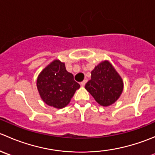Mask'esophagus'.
Here are the masks:
<instances>
[{
	"label": "esophagus",
	"instance_id": "obj_1",
	"mask_svg": "<svg viewBox=\"0 0 155 155\" xmlns=\"http://www.w3.org/2000/svg\"><path fill=\"white\" fill-rule=\"evenodd\" d=\"M86 82H87V79H85V80H83L82 82H81V85H82V86H84V85L86 84Z\"/></svg>",
	"mask_w": 155,
	"mask_h": 155
}]
</instances>
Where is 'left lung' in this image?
I'll list each match as a JSON object with an SVG mask.
<instances>
[{"instance_id":"left-lung-1","label":"left lung","mask_w":155,"mask_h":155,"mask_svg":"<svg viewBox=\"0 0 155 155\" xmlns=\"http://www.w3.org/2000/svg\"><path fill=\"white\" fill-rule=\"evenodd\" d=\"M85 87L100 105L108 107L121 96L124 82L113 66L104 61L92 70L91 79Z\"/></svg>"}]
</instances>
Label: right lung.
Returning a JSON list of instances; mask_svg holds the SVG:
<instances>
[{"label": "right lung", "instance_id": "add662e5", "mask_svg": "<svg viewBox=\"0 0 155 155\" xmlns=\"http://www.w3.org/2000/svg\"><path fill=\"white\" fill-rule=\"evenodd\" d=\"M37 87L47 105L62 109L68 105L80 85L74 80L73 75L67 71L64 63L54 60L39 74Z\"/></svg>", "mask_w": 155, "mask_h": 155}]
</instances>
